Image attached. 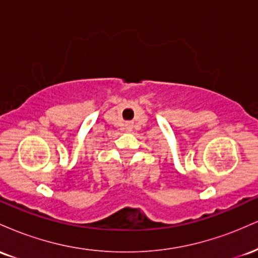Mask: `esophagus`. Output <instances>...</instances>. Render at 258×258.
Masks as SVG:
<instances>
[{
    "instance_id": "34e87169",
    "label": "esophagus",
    "mask_w": 258,
    "mask_h": 258,
    "mask_svg": "<svg viewBox=\"0 0 258 258\" xmlns=\"http://www.w3.org/2000/svg\"><path fill=\"white\" fill-rule=\"evenodd\" d=\"M132 127H133L132 122H127L126 125H125V128H126V131H131V130H132Z\"/></svg>"
}]
</instances>
